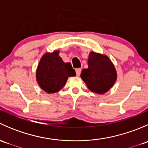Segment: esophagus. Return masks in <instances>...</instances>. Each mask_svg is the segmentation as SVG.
<instances>
[{"instance_id": "esophagus-1", "label": "esophagus", "mask_w": 148, "mask_h": 148, "mask_svg": "<svg viewBox=\"0 0 148 148\" xmlns=\"http://www.w3.org/2000/svg\"><path fill=\"white\" fill-rule=\"evenodd\" d=\"M81 71H82L81 68H77V69H76V74H77V75L79 76L80 74H81Z\"/></svg>"}]
</instances>
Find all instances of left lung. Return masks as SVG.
Instances as JSON below:
<instances>
[{
    "label": "left lung",
    "mask_w": 148,
    "mask_h": 148,
    "mask_svg": "<svg viewBox=\"0 0 148 148\" xmlns=\"http://www.w3.org/2000/svg\"><path fill=\"white\" fill-rule=\"evenodd\" d=\"M81 78L89 90L102 95L110 90L117 79V72L111 61L105 55L91 52L88 68L84 69Z\"/></svg>",
    "instance_id": "obj_1"
}]
</instances>
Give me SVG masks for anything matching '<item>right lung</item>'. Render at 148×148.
<instances>
[{"label": "right lung", "instance_id": "obj_1", "mask_svg": "<svg viewBox=\"0 0 148 148\" xmlns=\"http://www.w3.org/2000/svg\"><path fill=\"white\" fill-rule=\"evenodd\" d=\"M59 53V51H55L44 54L37 68V82L48 93L59 92L64 87L69 77L76 76L71 64L64 63Z\"/></svg>", "mask_w": 148, "mask_h": 148}]
</instances>
